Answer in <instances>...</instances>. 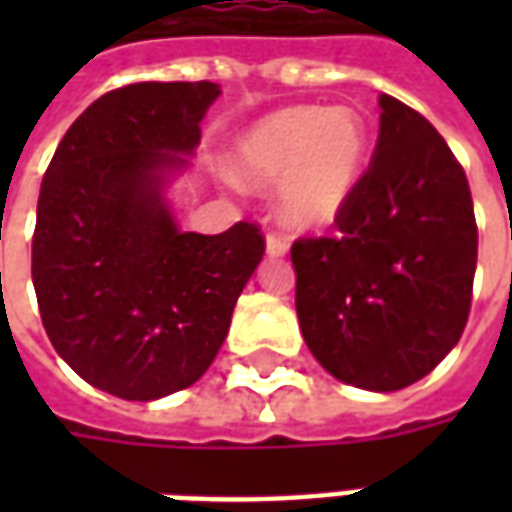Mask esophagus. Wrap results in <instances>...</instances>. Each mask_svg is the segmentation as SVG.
<instances>
[{"mask_svg": "<svg viewBox=\"0 0 512 512\" xmlns=\"http://www.w3.org/2000/svg\"><path fill=\"white\" fill-rule=\"evenodd\" d=\"M290 249V241L288 235L285 233H277V230H271V233L266 235V252L271 257H282L285 252Z\"/></svg>", "mask_w": 512, "mask_h": 512, "instance_id": "esophagus-1", "label": "esophagus"}]
</instances>
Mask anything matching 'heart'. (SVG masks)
Listing matches in <instances>:
<instances>
[{
	"instance_id": "1",
	"label": "heart",
	"mask_w": 512,
	"mask_h": 512,
	"mask_svg": "<svg viewBox=\"0 0 512 512\" xmlns=\"http://www.w3.org/2000/svg\"><path fill=\"white\" fill-rule=\"evenodd\" d=\"M370 156V128L356 109L290 106L249 128L235 164L257 186L282 183V213L299 227L337 219Z\"/></svg>"
}]
</instances>
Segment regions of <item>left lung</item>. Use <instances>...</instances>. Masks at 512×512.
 I'll list each match as a JSON object with an SVG mask.
<instances>
[{
  "mask_svg": "<svg viewBox=\"0 0 512 512\" xmlns=\"http://www.w3.org/2000/svg\"><path fill=\"white\" fill-rule=\"evenodd\" d=\"M381 131L334 235L299 238L304 343L345 384L395 392L461 340L472 307L477 222L466 172L444 136L381 93Z\"/></svg>",
  "mask_w": 512,
  "mask_h": 512,
  "instance_id": "1",
  "label": "left lung"
}]
</instances>
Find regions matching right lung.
Masks as SVG:
<instances>
[{
    "label": "right lung",
    "instance_id": "1",
    "mask_svg": "<svg viewBox=\"0 0 512 512\" xmlns=\"http://www.w3.org/2000/svg\"><path fill=\"white\" fill-rule=\"evenodd\" d=\"M213 82H136L76 117L43 175L32 285L57 354L123 400L186 389L219 354L266 252L255 222L180 233L164 172L200 145Z\"/></svg>",
    "mask_w": 512,
    "mask_h": 512
}]
</instances>
